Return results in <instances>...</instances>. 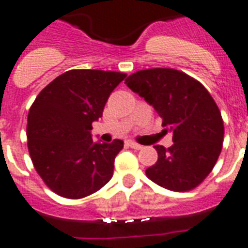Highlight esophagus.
Returning <instances> with one entry per match:
<instances>
[{"instance_id":"34e87169","label":"esophagus","mask_w":248,"mask_h":248,"mask_svg":"<svg viewBox=\"0 0 248 248\" xmlns=\"http://www.w3.org/2000/svg\"><path fill=\"white\" fill-rule=\"evenodd\" d=\"M126 144H127L130 148H134V149H141V148H143L140 144H138V143H135V141H132V140H128Z\"/></svg>"}]
</instances>
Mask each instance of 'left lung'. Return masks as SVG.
I'll use <instances>...</instances> for the list:
<instances>
[{"mask_svg": "<svg viewBox=\"0 0 248 248\" xmlns=\"http://www.w3.org/2000/svg\"><path fill=\"white\" fill-rule=\"evenodd\" d=\"M124 83L173 131L171 147H155L158 158L145 170L147 177L171 191L194 190L212 171L222 149L224 121L213 97L199 80L174 69L140 70Z\"/></svg>", "mask_w": 248, "mask_h": 248, "instance_id": "8db88e82", "label": "left lung"}]
</instances>
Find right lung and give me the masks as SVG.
<instances>
[{
  "label": "right lung",
  "instance_id": "add662e5",
  "mask_svg": "<svg viewBox=\"0 0 248 248\" xmlns=\"http://www.w3.org/2000/svg\"><path fill=\"white\" fill-rule=\"evenodd\" d=\"M124 73L70 70L37 94L27 120V145L37 174L57 195L82 199L113 177L124 141L94 143L92 122L103 117Z\"/></svg>",
  "mask_w": 248,
  "mask_h": 248
}]
</instances>
